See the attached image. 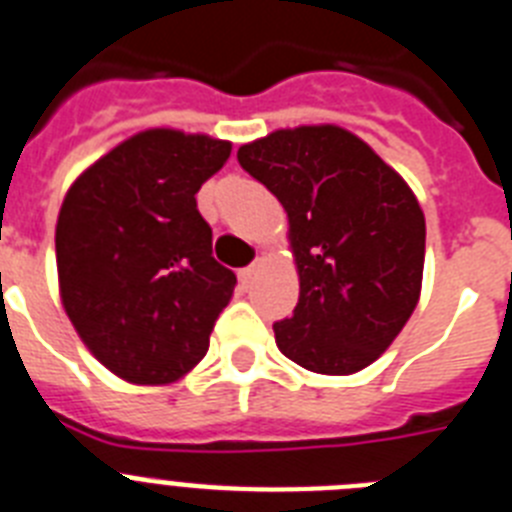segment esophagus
Instances as JSON below:
<instances>
[{
    "label": "esophagus",
    "mask_w": 512,
    "mask_h": 512,
    "mask_svg": "<svg viewBox=\"0 0 512 512\" xmlns=\"http://www.w3.org/2000/svg\"><path fill=\"white\" fill-rule=\"evenodd\" d=\"M259 269H261V259H256L253 261L251 266H246V269H240V282H243V285H251L253 280H256V274H259Z\"/></svg>",
    "instance_id": "34e87169"
}]
</instances>
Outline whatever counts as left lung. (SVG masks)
I'll list each match as a JSON object with an SVG mask.
<instances>
[{"label":"left lung","mask_w":512,"mask_h":512,"mask_svg":"<svg viewBox=\"0 0 512 512\" xmlns=\"http://www.w3.org/2000/svg\"><path fill=\"white\" fill-rule=\"evenodd\" d=\"M240 167L287 211L301 295L274 324L282 356L316 374H356L411 319L426 222L403 177L340 125L274 130L238 149Z\"/></svg>","instance_id":"8db88e82"}]
</instances>
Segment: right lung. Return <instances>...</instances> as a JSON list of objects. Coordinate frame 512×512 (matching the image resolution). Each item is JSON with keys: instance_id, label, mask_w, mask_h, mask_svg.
<instances>
[{"instance_id": "obj_1", "label": "right lung", "mask_w": 512, "mask_h": 512, "mask_svg": "<svg viewBox=\"0 0 512 512\" xmlns=\"http://www.w3.org/2000/svg\"><path fill=\"white\" fill-rule=\"evenodd\" d=\"M232 143L151 128L78 175L57 217L59 298L86 348L130 384H172L209 350L235 274L211 256L196 193Z\"/></svg>"}]
</instances>
